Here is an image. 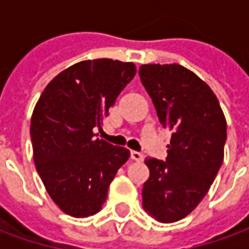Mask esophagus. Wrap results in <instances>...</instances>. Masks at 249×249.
<instances>
[{"instance_id": "1", "label": "esophagus", "mask_w": 249, "mask_h": 249, "mask_svg": "<svg viewBox=\"0 0 249 249\" xmlns=\"http://www.w3.org/2000/svg\"><path fill=\"white\" fill-rule=\"evenodd\" d=\"M130 157H132L135 161H142V160H144V155L140 153V152H136V151L130 152Z\"/></svg>"}]
</instances>
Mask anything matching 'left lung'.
Wrapping results in <instances>:
<instances>
[{"label": "left lung", "mask_w": 249, "mask_h": 249, "mask_svg": "<svg viewBox=\"0 0 249 249\" xmlns=\"http://www.w3.org/2000/svg\"><path fill=\"white\" fill-rule=\"evenodd\" d=\"M141 82L157 117L172 130L165 161L146 157L142 207L161 223L184 219L208 193L224 159L227 121L219 100L178 64L141 65Z\"/></svg>", "instance_id": "8db88e82"}]
</instances>
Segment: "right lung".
<instances>
[{
	"mask_svg": "<svg viewBox=\"0 0 249 249\" xmlns=\"http://www.w3.org/2000/svg\"><path fill=\"white\" fill-rule=\"evenodd\" d=\"M136 74L133 62H77L52 80L30 120L36 169L46 192L73 217L97 213L130 152L97 139L103 120Z\"/></svg>",
	"mask_w": 249,
	"mask_h": 249,
	"instance_id": "1",
	"label": "right lung"
}]
</instances>
